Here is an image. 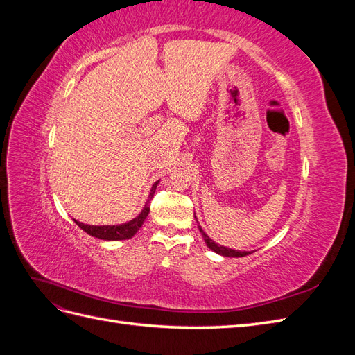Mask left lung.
<instances>
[{
  "label": "left lung",
  "mask_w": 355,
  "mask_h": 355,
  "mask_svg": "<svg viewBox=\"0 0 355 355\" xmlns=\"http://www.w3.org/2000/svg\"><path fill=\"white\" fill-rule=\"evenodd\" d=\"M196 219H197V218H196ZM198 230H200V232H201V235H202L204 241H206L207 247H209V249H211L213 252H216V253H219V254H222V256H227V257H243V256L250 254V252L232 250V249H228V247H223V245H220V244H216L211 239H209V235L201 230V227H198Z\"/></svg>",
  "instance_id": "1"
}]
</instances>
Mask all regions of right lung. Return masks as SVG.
I'll use <instances>...</instances> for the list:
<instances>
[{
    "label": "right lung",
    "mask_w": 355,
    "mask_h": 355,
    "mask_svg": "<svg viewBox=\"0 0 355 355\" xmlns=\"http://www.w3.org/2000/svg\"><path fill=\"white\" fill-rule=\"evenodd\" d=\"M158 182L159 180H157L155 184L153 185L149 198H153V196L155 194V188L158 185ZM148 213H149V204L146 202L144 210L141 211V214H139L137 218H135L133 220L127 222V223H123V225H112V227H111V225H105V227H94V225H85V223H81V222L75 220V219H73V222L77 223L83 231L90 234L92 237H96V239H101V240H128V239H132L133 235L139 231V228L142 227L146 216H148Z\"/></svg>",
    "instance_id": "right-lung-1"
}]
</instances>
